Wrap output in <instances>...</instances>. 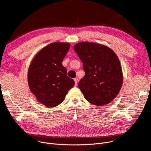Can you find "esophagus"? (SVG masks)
Instances as JSON below:
<instances>
[{
    "label": "esophagus",
    "instance_id": "obj_1",
    "mask_svg": "<svg viewBox=\"0 0 151 151\" xmlns=\"http://www.w3.org/2000/svg\"><path fill=\"white\" fill-rule=\"evenodd\" d=\"M78 78H74V81H75V85H77V83H78Z\"/></svg>",
    "mask_w": 151,
    "mask_h": 151
}]
</instances>
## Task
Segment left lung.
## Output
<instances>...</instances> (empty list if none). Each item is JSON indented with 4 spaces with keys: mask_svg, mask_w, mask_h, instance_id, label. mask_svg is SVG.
<instances>
[{
    "mask_svg": "<svg viewBox=\"0 0 151 151\" xmlns=\"http://www.w3.org/2000/svg\"><path fill=\"white\" fill-rule=\"evenodd\" d=\"M74 50L83 63L85 76L78 87L86 100L97 106H104L118 96L123 84L119 59L109 47L82 42Z\"/></svg>",
    "mask_w": 151,
    "mask_h": 151,
    "instance_id": "obj_1",
    "label": "left lung"
}]
</instances>
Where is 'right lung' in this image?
Returning a JSON list of instances; mask_svg holds the SVG:
<instances>
[{"label": "right lung", "instance_id": "1", "mask_svg": "<svg viewBox=\"0 0 151 151\" xmlns=\"http://www.w3.org/2000/svg\"><path fill=\"white\" fill-rule=\"evenodd\" d=\"M70 47L69 43H52L38 52L30 63L29 88L37 101L48 107L61 104L75 85L62 64Z\"/></svg>", "mask_w": 151, "mask_h": 151}]
</instances>
